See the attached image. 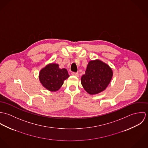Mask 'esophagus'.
Masks as SVG:
<instances>
[{"label": "esophagus", "mask_w": 148, "mask_h": 148, "mask_svg": "<svg viewBox=\"0 0 148 148\" xmlns=\"http://www.w3.org/2000/svg\"><path fill=\"white\" fill-rule=\"evenodd\" d=\"M71 74H72V75L75 76H77V77L79 76V73H78L77 72H72L71 73Z\"/></svg>", "instance_id": "obj_1"}]
</instances>
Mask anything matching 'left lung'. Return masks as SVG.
Wrapping results in <instances>:
<instances>
[{"mask_svg": "<svg viewBox=\"0 0 148 148\" xmlns=\"http://www.w3.org/2000/svg\"><path fill=\"white\" fill-rule=\"evenodd\" d=\"M113 76L112 69L99 60L90 61L81 79L85 90L90 95L97 94L106 89Z\"/></svg>", "mask_w": 148, "mask_h": 148, "instance_id": "1", "label": "left lung"}]
</instances>
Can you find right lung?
Returning <instances> with one entry per match:
<instances>
[{"label":"right lung","mask_w":148,"mask_h":148,"mask_svg":"<svg viewBox=\"0 0 148 148\" xmlns=\"http://www.w3.org/2000/svg\"><path fill=\"white\" fill-rule=\"evenodd\" d=\"M69 75L66 69H60L56 64H50L40 71L39 80L42 84L48 90L52 92L59 90L64 81Z\"/></svg>","instance_id":"1"}]
</instances>
